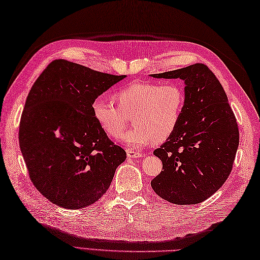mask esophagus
Here are the masks:
<instances>
[{
	"label": "esophagus",
	"instance_id": "34e87169",
	"mask_svg": "<svg viewBox=\"0 0 260 260\" xmlns=\"http://www.w3.org/2000/svg\"><path fill=\"white\" fill-rule=\"evenodd\" d=\"M126 155H128V157H131V159H139V157L142 156V153L131 149H126Z\"/></svg>",
	"mask_w": 260,
	"mask_h": 260
}]
</instances>
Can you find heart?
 Returning <instances> with one entry per match:
<instances>
[{
    "label": "heart",
    "instance_id": "heart-1",
    "mask_svg": "<svg viewBox=\"0 0 260 260\" xmlns=\"http://www.w3.org/2000/svg\"><path fill=\"white\" fill-rule=\"evenodd\" d=\"M118 106L104 97L92 101L91 112L106 135L117 138L132 118L134 126L120 137L130 148L164 142L178 129L185 106V91L176 82L135 81L115 93Z\"/></svg>",
    "mask_w": 260,
    "mask_h": 260
}]
</instances>
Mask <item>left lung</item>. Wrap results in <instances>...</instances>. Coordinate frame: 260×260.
I'll use <instances>...</instances> for the list:
<instances>
[{"instance_id": "obj_1", "label": "left lung", "mask_w": 260, "mask_h": 260, "mask_svg": "<svg viewBox=\"0 0 260 260\" xmlns=\"http://www.w3.org/2000/svg\"><path fill=\"white\" fill-rule=\"evenodd\" d=\"M151 77L182 79L186 98L178 129L153 152L162 161L163 171L151 181V186L170 203H201L232 172L239 144L236 118L224 88L204 64Z\"/></svg>"}]
</instances>
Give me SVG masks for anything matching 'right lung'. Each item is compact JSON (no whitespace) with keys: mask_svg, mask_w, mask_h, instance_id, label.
Wrapping results in <instances>:
<instances>
[{"mask_svg":"<svg viewBox=\"0 0 260 260\" xmlns=\"http://www.w3.org/2000/svg\"><path fill=\"white\" fill-rule=\"evenodd\" d=\"M124 78L56 59L31 87L21 117L20 148L30 181L55 205L78 210L93 204L125 160V151L91 112L92 101Z\"/></svg>","mask_w":260,"mask_h":260,"instance_id":"add662e5","label":"right lung"}]
</instances>
